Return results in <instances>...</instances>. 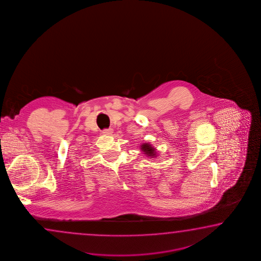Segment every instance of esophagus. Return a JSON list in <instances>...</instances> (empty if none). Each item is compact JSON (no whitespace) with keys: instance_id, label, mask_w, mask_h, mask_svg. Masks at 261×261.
Here are the masks:
<instances>
[{"instance_id":"obj_1","label":"esophagus","mask_w":261,"mask_h":261,"mask_svg":"<svg viewBox=\"0 0 261 261\" xmlns=\"http://www.w3.org/2000/svg\"><path fill=\"white\" fill-rule=\"evenodd\" d=\"M112 133V128H105V129L102 130V133H103V134H106V135H110Z\"/></svg>"}]
</instances>
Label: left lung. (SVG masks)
<instances>
[{
  "instance_id": "obj_1",
  "label": "left lung",
  "mask_w": 261,
  "mask_h": 261,
  "mask_svg": "<svg viewBox=\"0 0 261 261\" xmlns=\"http://www.w3.org/2000/svg\"><path fill=\"white\" fill-rule=\"evenodd\" d=\"M141 149L143 153H145L147 156L150 158H154L156 156V152L155 149L153 148V146L150 143H143L141 145Z\"/></svg>"
}]
</instances>
